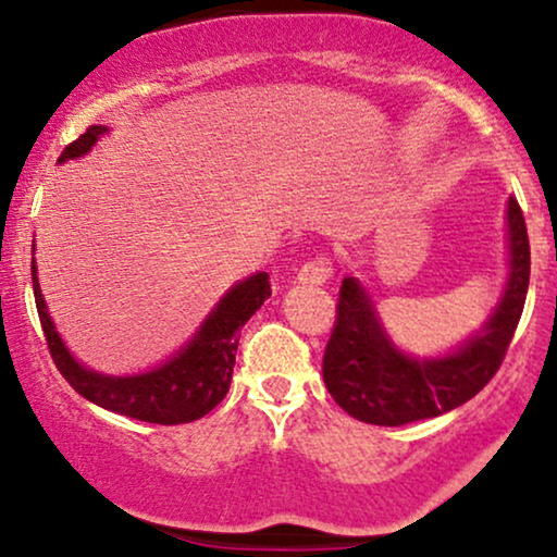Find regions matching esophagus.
<instances>
[{
    "label": "esophagus",
    "mask_w": 557,
    "mask_h": 557,
    "mask_svg": "<svg viewBox=\"0 0 557 557\" xmlns=\"http://www.w3.org/2000/svg\"><path fill=\"white\" fill-rule=\"evenodd\" d=\"M332 277V267L327 257H317L306 261L298 270V283L304 285H324Z\"/></svg>",
    "instance_id": "34e87169"
}]
</instances>
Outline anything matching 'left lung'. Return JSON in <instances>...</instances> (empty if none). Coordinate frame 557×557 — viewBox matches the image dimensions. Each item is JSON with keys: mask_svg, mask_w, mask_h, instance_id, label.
Instances as JSON below:
<instances>
[{"mask_svg": "<svg viewBox=\"0 0 557 557\" xmlns=\"http://www.w3.org/2000/svg\"><path fill=\"white\" fill-rule=\"evenodd\" d=\"M505 222L508 280L503 296L482 330L443 356L417 359L400 350L382 327L361 280H343L322 374L330 395L345 413L380 426L411 424L463 406L495 376L519 327L532 267L527 222L513 196L508 198Z\"/></svg>", "mask_w": 557, "mask_h": 557, "instance_id": "8db88e82", "label": "left lung"}]
</instances>
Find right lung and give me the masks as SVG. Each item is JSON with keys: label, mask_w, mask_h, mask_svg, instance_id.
I'll list each match as a JSON object with an SVG mask.
<instances>
[{"label": "right lung", "mask_w": 557, "mask_h": 557, "mask_svg": "<svg viewBox=\"0 0 557 557\" xmlns=\"http://www.w3.org/2000/svg\"><path fill=\"white\" fill-rule=\"evenodd\" d=\"M107 131H110L107 125L88 127L78 140H73L62 151L57 164L88 154L96 140L104 136ZM36 272V259H30V277H34V296L44 337H47L49 354H52L57 369L70 382V387L86 400L107 408V411L168 426L207 417L216 403L225 398L230 380H233L240 327L272 296L270 274L267 272H257L251 277L240 280L216 300V306L203 319L196 335L177 354H172L168 361L149 369V372L114 376L83 367L70 354L54 327L52 317H49Z\"/></svg>", "instance_id": "right-lung-1"}]
</instances>
